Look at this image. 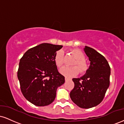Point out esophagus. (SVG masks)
<instances>
[{"instance_id":"34e87169","label":"esophagus","mask_w":124,"mask_h":124,"mask_svg":"<svg viewBox=\"0 0 124 124\" xmlns=\"http://www.w3.org/2000/svg\"><path fill=\"white\" fill-rule=\"evenodd\" d=\"M71 80V79H70V78L65 77V81H66V82H67V81H68V80Z\"/></svg>"}]
</instances>
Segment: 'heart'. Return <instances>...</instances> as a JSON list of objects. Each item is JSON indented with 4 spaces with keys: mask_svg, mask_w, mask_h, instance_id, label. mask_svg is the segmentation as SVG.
<instances>
[{
    "mask_svg": "<svg viewBox=\"0 0 124 124\" xmlns=\"http://www.w3.org/2000/svg\"><path fill=\"white\" fill-rule=\"evenodd\" d=\"M72 54L75 58H76V61L73 62L72 65H76L79 68V70L81 73H84L87 70L89 66L87 62L85 60V55L83 52L80 49H73L71 50ZM54 62L58 68H61L63 66L64 63V57L63 51L58 50L56 52L54 56ZM77 66L72 67H63L60 70V72L62 75L68 77H72L78 75L79 73V69Z\"/></svg>",
    "mask_w": 124,
    "mask_h": 124,
    "instance_id": "obj_1",
    "label": "heart"
}]
</instances>
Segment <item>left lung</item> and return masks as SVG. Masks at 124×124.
Returning a JSON list of instances; mask_svg holds the SVG:
<instances>
[{
    "instance_id": "left-lung-1",
    "label": "left lung",
    "mask_w": 124,
    "mask_h": 124,
    "mask_svg": "<svg viewBox=\"0 0 124 124\" xmlns=\"http://www.w3.org/2000/svg\"><path fill=\"white\" fill-rule=\"evenodd\" d=\"M84 51L90 65L85 75L72 79L75 86L70 97L79 107L90 108L103 101L109 86L111 69L104 56L93 48L85 46Z\"/></svg>"
}]
</instances>
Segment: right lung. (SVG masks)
Returning a JSON list of instances; mask_svg holds the SVG:
<instances>
[{
  "label": "right lung",
  "instance_id": "obj_1",
  "mask_svg": "<svg viewBox=\"0 0 124 124\" xmlns=\"http://www.w3.org/2000/svg\"><path fill=\"white\" fill-rule=\"evenodd\" d=\"M62 45L43 43L31 48L20 59L17 77L23 94L37 106L50 104L56 97V90L65 83L54 62L56 52Z\"/></svg>",
  "mask_w": 124,
  "mask_h": 124
}]
</instances>
